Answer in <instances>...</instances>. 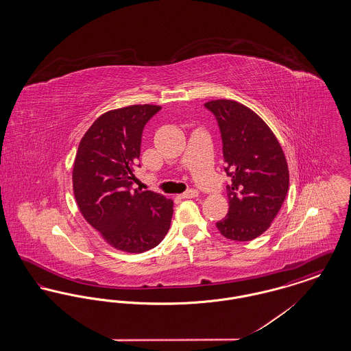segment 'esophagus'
Returning <instances> with one entry per match:
<instances>
[{
  "mask_svg": "<svg viewBox=\"0 0 351 351\" xmlns=\"http://www.w3.org/2000/svg\"><path fill=\"white\" fill-rule=\"evenodd\" d=\"M199 196V192L196 189H189L186 192H184L183 195H180L179 197L180 199H193V197H197Z\"/></svg>",
  "mask_w": 351,
  "mask_h": 351,
  "instance_id": "obj_1",
  "label": "esophagus"
}]
</instances>
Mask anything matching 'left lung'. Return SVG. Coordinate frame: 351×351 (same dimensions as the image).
Masks as SVG:
<instances>
[{
  "label": "left lung",
  "mask_w": 351,
  "mask_h": 351,
  "mask_svg": "<svg viewBox=\"0 0 351 351\" xmlns=\"http://www.w3.org/2000/svg\"><path fill=\"white\" fill-rule=\"evenodd\" d=\"M217 119L229 212L216 223L225 238L246 242L265 233L279 213L289 186L280 143L266 122L247 106L232 100L204 104Z\"/></svg>",
  "instance_id": "8db88e82"
}]
</instances>
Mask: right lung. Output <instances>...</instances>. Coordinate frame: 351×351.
Segmentation results:
<instances>
[{
    "label": "right lung",
    "instance_id": "obj_1",
    "mask_svg": "<svg viewBox=\"0 0 351 351\" xmlns=\"http://www.w3.org/2000/svg\"><path fill=\"white\" fill-rule=\"evenodd\" d=\"M162 108L132 105L97 118L84 134L72 183L84 218L117 250L143 252L167 234L173 201L133 189L145 125Z\"/></svg>",
    "mask_w": 351,
    "mask_h": 351
}]
</instances>
